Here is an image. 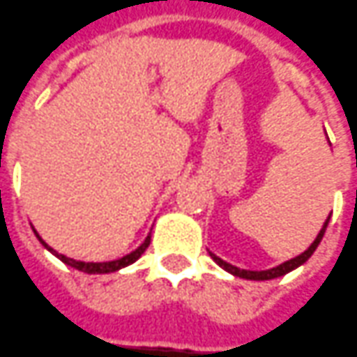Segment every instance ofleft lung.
<instances>
[{
	"label": "left lung",
	"mask_w": 357,
	"mask_h": 357,
	"mask_svg": "<svg viewBox=\"0 0 357 357\" xmlns=\"http://www.w3.org/2000/svg\"><path fill=\"white\" fill-rule=\"evenodd\" d=\"M330 216L326 218V222L322 224V228L318 231V236L314 238V241L308 245V250H305L301 255H296L293 259H289V261L281 263V265H277V267H271V269H265V271H250V269H240V267H236V265H231V263L224 261V259H220L216 253H212V251H208L210 253V257L214 259V261L224 269V271H228L234 277H240V279H248V281H269V279H277V277H283V275L291 273V271H295L296 267H301L303 263H307L310 259V255L317 251L318 243L322 241V236H324V231H326V226H328Z\"/></svg>",
	"instance_id": "obj_1"
}]
</instances>
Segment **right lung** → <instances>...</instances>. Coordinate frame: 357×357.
<instances>
[{"instance_id":"right-lung-1","label":"right lung","mask_w":357,"mask_h":357,"mask_svg":"<svg viewBox=\"0 0 357 357\" xmlns=\"http://www.w3.org/2000/svg\"><path fill=\"white\" fill-rule=\"evenodd\" d=\"M31 228H33V226H31ZM33 231H35V236L39 238L40 243H43V245H45V248H47L54 257H59L62 263H66V265H70V267H74V269H78V271H82V273H88V275H104V273H114V271H119V269H123V267H128V265H131V263L137 261L141 255H143V251L147 250L151 243V234H149L137 250L131 251V253H128V255H123V257H119V259H114V261H102V263L78 261V259L66 257V255H62V253H59V251H54L50 245H47V241L43 240L39 234H37V229L33 228Z\"/></svg>"}]
</instances>
